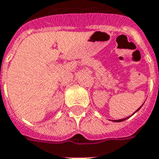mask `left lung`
<instances>
[{"label": "left lung", "instance_id": "left-lung-1", "mask_svg": "<svg viewBox=\"0 0 159 159\" xmlns=\"http://www.w3.org/2000/svg\"><path fill=\"white\" fill-rule=\"evenodd\" d=\"M140 108H139V109H138V110H137V111L140 110ZM136 111H135V112H136ZM130 117H131V116H130ZM127 118H129V117H127ZM127 118H124V119H119V120H114V122H122V121H124V120H126Z\"/></svg>", "mask_w": 159, "mask_h": 159}]
</instances>
